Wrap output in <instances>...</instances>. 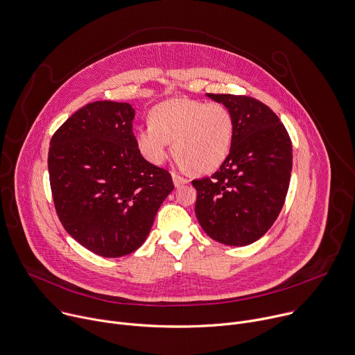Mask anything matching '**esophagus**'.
Returning a JSON list of instances; mask_svg holds the SVG:
<instances>
[{"label": "esophagus", "mask_w": 355, "mask_h": 355, "mask_svg": "<svg viewBox=\"0 0 355 355\" xmlns=\"http://www.w3.org/2000/svg\"><path fill=\"white\" fill-rule=\"evenodd\" d=\"M172 179H173V184H175L176 187H180V186L189 183V179H186V178L178 175V173H172Z\"/></svg>", "instance_id": "34e87169"}]
</instances>
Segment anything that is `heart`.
<instances>
[{"mask_svg": "<svg viewBox=\"0 0 355 355\" xmlns=\"http://www.w3.org/2000/svg\"><path fill=\"white\" fill-rule=\"evenodd\" d=\"M234 130V117L223 103L176 98L153 109L150 124L135 134V144L148 162L162 165L169 155V141H173L176 159L204 175L225 162Z\"/></svg>", "mask_w": 355, "mask_h": 355, "instance_id": "b5f03b06", "label": "heart"}]
</instances>
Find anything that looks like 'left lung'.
Wrapping results in <instances>:
<instances>
[{"instance_id": "left-lung-1", "label": "left lung", "mask_w": 355, "mask_h": 355, "mask_svg": "<svg viewBox=\"0 0 355 355\" xmlns=\"http://www.w3.org/2000/svg\"><path fill=\"white\" fill-rule=\"evenodd\" d=\"M234 117L231 151L209 178L193 180L196 217L204 232L228 246L260 239L284 205L291 171V138L278 116L246 95L207 94Z\"/></svg>"}]
</instances>
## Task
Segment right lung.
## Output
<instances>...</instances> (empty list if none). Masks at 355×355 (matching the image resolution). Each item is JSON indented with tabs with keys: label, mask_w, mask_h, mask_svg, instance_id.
I'll use <instances>...</instances> for the list:
<instances>
[{
	"label": "right lung",
	"mask_w": 355,
	"mask_h": 355,
	"mask_svg": "<svg viewBox=\"0 0 355 355\" xmlns=\"http://www.w3.org/2000/svg\"><path fill=\"white\" fill-rule=\"evenodd\" d=\"M128 103L99 101L53 134L49 175L57 216L80 245L102 257L137 250L173 190L166 169L139 154Z\"/></svg>",
	"instance_id": "add662e5"
}]
</instances>
